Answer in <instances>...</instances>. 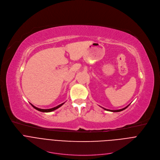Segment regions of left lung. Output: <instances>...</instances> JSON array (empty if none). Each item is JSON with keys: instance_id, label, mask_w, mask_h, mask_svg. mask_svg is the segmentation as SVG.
I'll list each match as a JSON object with an SVG mask.
<instances>
[{"instance_id": "left-lung-1", "label": "left lung", "mask_w": 160, "mask_h": 160, "mask_svg": "<svg viewBox=\"0 0 160 160\" xmlns=\"http://www.w3.org/2000/svg\"><path fill=\"white\" fill-rule=\"evenodd\" d=\"M129 105H128L127 107H126L125 108H122V109H119V110H108V109H106V108H104L105 110H108V111H111V112H120V111H122V110H125V108H127Z\"/></svg>"}]
</instances>
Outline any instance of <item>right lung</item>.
Masks as SVG:
<instances>
[{"instance_id":"obj_1","label":"right lung","mask_w":160,"mask_h":160,"mask_svg":"<svg viewBox=\"0 0 160 160\" xmlns=\"http://www.w3.org/2000/svg\"><path fill=\"white\" fill-rule=\"evenodd\" d=\"M64 102L62 103V104H61V105H58V106H57V107H53V108H50V109H41V108H37V107H35V106H33V105H32V104H31V105H32L35 109H36V110H39V111H40V112H52V111H53V110H56V109H58V108H59L60 107H61V106L64 104Z\"/></svg>"}]
</instances>
